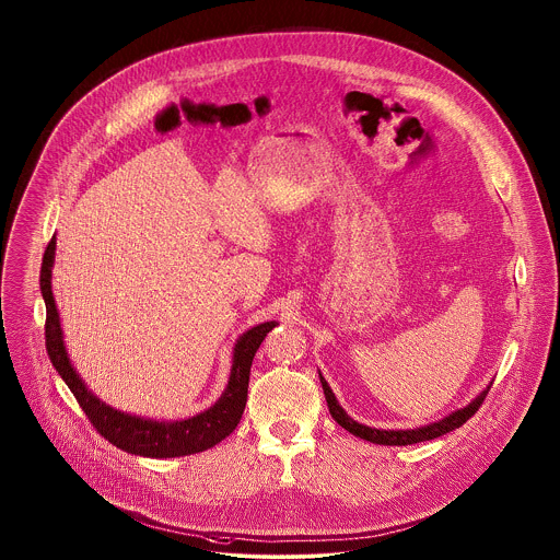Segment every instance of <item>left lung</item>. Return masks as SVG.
Here are the masks:
<instances>
[{"label": "left lung", "mask_w": 560, "mask_h": 560, "mask_svg": "<svg viewBox=\"0 0 560 560\" xmlns=\"http://www.w3.org/2000/svg\"><path fill=\"white\" fill-rule=\"evenodd\" d=\"M319 380L331 418H334L340 427H345L349 433H353L355 438H362V440L373 442V444H384V446H407V444H416V442H427V440H433V438H440V435H444V433H448V431L459 429L466 420H470V418L479 411L480 402L485 400L489 388H491V386H487L477 399L470 400L466 407H462V409L448 413L446 418H442V420H438V422H431V424H424V427H416V429H399V431L390 429V431H386V429H373V427L360 424V422H355L353 418H349L347 411L338 405V400L334 397L331 388L327 386V382L323 380L320 373Z\"/></svg>", "instance_id": "obj_1"}]
</instances>
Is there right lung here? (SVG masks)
Returning a JSON list of instances; mask_svg holds the SVG:
<instances>
[{"label":"right lung","instance_id":"obj_1","mask_svg":"<svg viewBox=\"0 0 560 560\" xmlns=\"http://www.w3.org/2000/svg\"><path fill=\"white\" fill-rule=\"evenodd\" d=\"M54 258H56V237L49 241L43 256V267H40V291L47 306V320H45L47 353L51 364L56 366V371L60 373V377L65 380V384L71 388L73 397L80 402L81 409L85 411L92 427L107 442H112L116 448L131 455L163 459V457H183V455L202 453L235 431L247 400V382H249V366H252L254 353L265 340V336L278 325L276 320L260 323L240 336L233 349V369H231L229 386L218 402L205 409L202 413H196L187 420H174V422L131 416L96 399L85 388L83 380L69 360L62 327H60V315L51 293Z\"/></svg>","mask_w":560,"mask_h":560}]
</instances>
